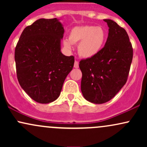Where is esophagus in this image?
<instances>
[{
  "label": "esophagus",
  "instance_id": "obj_1",
  "mask_svg": "<svg viewBox=\"0 0 147 147\" xmlns=\"http://www.w3.org/2000/svg\"><path fill=\"white\" fill-rule=\"evenodd\" d=\"M74 67H75V68H79V62L77 61H76V60H75V64H74Z\"/></svg>",
  "mask_w": 147,
  "mask_h": 147
}]
</instances>
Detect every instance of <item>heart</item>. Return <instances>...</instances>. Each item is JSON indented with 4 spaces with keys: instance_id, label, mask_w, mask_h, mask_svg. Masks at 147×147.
Returning a JSON list of instances; mask_svg holds the SVG:
<instances>
[{
    "instance_id": "heart-1",
    "label": "heart",
    "mask_w": 147,
    "mask_h": 147,
    "mask_svg": "<svg viewBox=\"0 0 147 147\" xmlns=\"http://www.w3.org/2000/svg\"><path fill=\"white\" fill-rule=\"evenodd\" d=\"M106 32L101 26L84 25L75 27L70 30L68 39L64 40L63 44L70 49L72 44L79 43L78 52L81 57L90 58L101 51L105 44Z\"/></svg>"
}]
</instances>
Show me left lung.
<instances>
[{
    "mask_svg": "<svg viewBox=\"0 0 147 147\" xmlns=\"http://www.w3.org/2000/svg\"><path fill=\"white\" fill-rule=\"evenodd\" d=\"M105 45L95 56L79 61L82 72L81 90L94 104L109 102L124 86L133 59V47L124 28L110 19Z\"/></svg>",
    "mask_w": 147,
    "mask_h": 147,
    "instance_id": "obj_1",
    "label": "left lung"
}]
</instances>
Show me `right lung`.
<instances>
[{"instance_id": "obj_1", "label": "right lung", "mask_w": 147, "mask_h": 147, "mask_svg": "<svg viewBox=\"0 0 147 147\" xmlns=\"http://www.w3.org/2000/svg\"><path fill=\"white\" fill-rule=\"evenodd\" d=\"M63 33L56 18H40L23 30L15 48L18 81L35 102L48 104L56 100L73 68L75 57L61 52Z\"/></svg>"}]
</instances>
